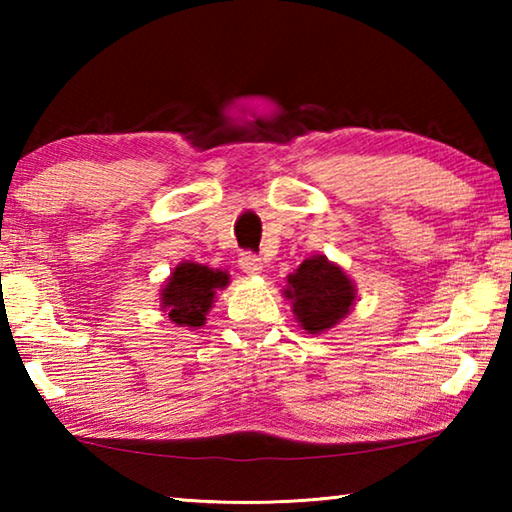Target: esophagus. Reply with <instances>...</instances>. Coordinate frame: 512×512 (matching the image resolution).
Wrapping results in <instances>:
<instances>
[{
  "label": "esophagus",
  "mask_w": 512,
  "mask_h": 512,
  "mask_svg": "<svg viewBox=\"0 0 512 512\" xmlns=\"http://www.w3.org/2000/svg\"><path fill=\"white\" fill-rule=\"evenodd\" d=\"M239 268L241 271H244L246 275H259L262 273V259L259 257H255V255H250V253H246V255H241L239 257Z\"/></svg>",
  "instance_id": "esophagus-1"
}]
</instances>
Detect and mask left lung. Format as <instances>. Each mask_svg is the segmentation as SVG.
<instances>
[{
  "label": "left lung",
  "mask_w": 512,
  "mask_h": 512,
  "mask_svg": "<svg viewBox=\"0 0 512 512\" xmlns=\"http://www.w3.org/2000/svg\"><path fill=\"white\" fill-rule=\"evenodd\" d=\"M282 296L291 302L293 316L307 334H323L354 309L357 287L339 264L314 255L287 275Z\"/></svg>",
  "instance_id": "1"
}]
</instances>
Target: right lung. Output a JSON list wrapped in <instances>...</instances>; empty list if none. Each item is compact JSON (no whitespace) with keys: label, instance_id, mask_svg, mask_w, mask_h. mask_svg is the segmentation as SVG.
Wrapping results in <instances>:
<instances>
[{"label":"right lung","instance_id":"obj_1","mask_svg":"<svg viewBox=\"0 0 512 512\" xmlns=\"http://www.w3.org/2000/svg\"><path fill=\"white\" fill-rule=\"evenodd\" d=\"M228 282L230 275L219 268L214 271L196 262H180L162 284L160 311L178 327H203L216 291L228 287Z\"/></svg>","mask_w":512,"mask_h":512}]
</instances>
